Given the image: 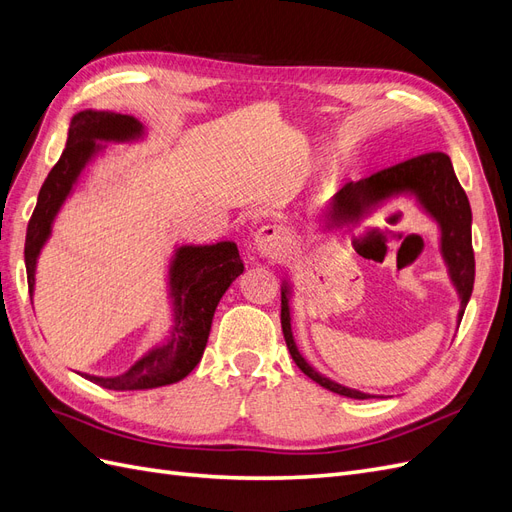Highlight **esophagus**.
<instances>
[{
	"instance_id": "obj_1",
	"label": "esophagus",
	"mask_w": 512,
	"mask_h": 512,
	"mask_svg": "<svg viewBox=\"0 0 512 512\" xmlns=\"http://www.w3.org/2000/svg\"><path fill=\"white\" fill-rule=\"evenodd\" d=\"M254 245H256V250L265 258H280L286 252L288 232L282 226H277V224L262 226L256 232Z\"/></svg>"
}]
</instances>
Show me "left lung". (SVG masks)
I'll return each instance as SVG.
<instances>
[{"mask_svg":"<svg viewBox=\"0 0 512 512\" xmlns=\"http://www.w3.org/2000/svg\"><path fill=\"white\" fill-rule=\"evenodd\" d=\"M412 192L418 203L425 207V211L438 220L442 228V256L448 265V273L461 297L459 320L466 312V305L472 297L474 288V250H472V209L468 203V196L463 192L461 183L453 170L451 158L442 151L423 153V156L410 158L406 162H399L395 166L382 168L367 179L356 183H346L339 190L331 203L329 222L333 224H346L354 220L361 213L363 207L382 203V200L391 198L395 194ZM282 331L286 346L290 350L292 361L299 365V369L307 378H312L324 389H329L337 395L352 397V399H369L374 395H367L361 391L348 389V386L337 384L329 378L320 376L314 367L303 359L297 350V344L292 339L290 331V305H288V286L282 290Z\"/></svg>","mask_w":512,"mask_h":512,"instance_id":"1","label":"left lung"}]
</instances>
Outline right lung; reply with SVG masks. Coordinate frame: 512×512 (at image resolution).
Segmentation results:
<instances>
[{
	"instance_id": "right-lung-1",
	"label": "right lung",
	"mask_w": 512,
	"mask_h": 512,
	"mask_svg": "<svg viewBox=\"0 0 512 512\" xmlns=\"http://www.w3.org/2000/svg\"><path fill=\"white\" fill-rule=\"evenodd\" d=\"M141 134L143 126L130 115L81 111L72 117L66 149L51 168L49 177L44 179L36 209L27 224L25 267L29 294H34L36 260L44 241L51 235V224L81 170L100 149L96 141L121 143L132 141ZM241 273L243 262L232 241L179 247L173 265H170V297L175 305V324L168 342L147 352L121 376H81L111 391L158 389V386L183 380L205 352L211 320L222 294Z\"/></svg>"
}]
</instances>
